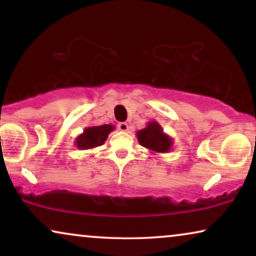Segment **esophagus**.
<instances>
[{
	"label": "esophagus",
	"mask_w": 256,
	"mask_h": 256,
	"mask_svg": "<svg viewBox=\"0 0 256 256\" xmlns=\"http://www.w3.org/2000/svg\"><path fill=\"white\" fill-rule=\"evenodd\" d=\"M118 127L121 132H127L129 129V124H127V122H120V124H118Z\"/></svg>",
	"instance_id": "34e87169"
}]
</instances>
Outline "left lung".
<instances>
[{
	"label": "left lung",
	"mask_w": 256,
	"mask_h": 256,
	"mask_svg": "<svg viewBox=\"0 0 256 256\" xmlns=\"http://www.w3.org/2000/svg\"><path fill=\"white\" fill-rule=\"evenodd\" d=\"M136 138L138 143L148 150L158 154L171 152L174 146V140L163 132V128L157 121H150L146 128L136 132Z\"/></svg>",
	"instance_id": "obj_1"
}]
</instances>
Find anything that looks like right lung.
<instances>
[{
	"label": "right lung",
	"mask_w": 256,
	"mask_h": 256,
	"mask_svg": "<svg viewBox=\"0 0 256 256\" xmlns=\"http://www.w3.org/2000/svg\"><path fill=\"white\" fill-rule=\"evenodd\" d=\"M115 129L113 124H102V126H92L86 127L82 134L76 136L74 144L80 150H88L102 146L106 141L110 132Z\"/></svg>",
	"instance_id": "right-lung-1"
}]
</instances>
